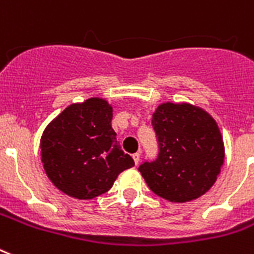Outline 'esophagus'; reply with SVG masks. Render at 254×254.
Segmentation results:
<instances>
[{
  "instance_id": "1",
  "label": "esophagus",
  "mask_w": 254,
  "mask_h": 254,
  "mask_svg": "<svg viewBox=\"0 0 254 254\" xmlns=\"http://www.w3.org/2000/svg\"><path fill=\"white\" fill-rule=\"evenodd\" d=\"M132 159H133V161H135V164H139V161H140V153L139 152H136V153H133L132 155Z\"/></svg>"
}]
</instances>
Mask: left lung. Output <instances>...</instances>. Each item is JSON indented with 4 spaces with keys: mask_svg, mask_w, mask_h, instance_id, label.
Segmentation results:
<instances>
[{
    "mask_svg": "<svg viewBox=\"0 0 254 254\" xmlns=\"http://www.w3.org/2000/svg\"><path fill=\"white\" fill-rule=\"evenodd\" d=\"M159 156L139 172L152 191L184 203L207 192L220 174L224 144L207 111L190 103H161L152 118Z\"/></svg>",
    "mask_w": 254,
    "mask_h": 254,
    "instance_id": "1",
    "label": "left lung"
}]
</instances>
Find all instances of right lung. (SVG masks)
<instances>
[{
  "label": "right lung",
  "instance_id": "right-lung-1",
  "mask_svg": "<svg viewBox=\"0 0 254 254\" xmlns=\"http://www.w3.org/2000/svg\"><path fill=\"white\" fill-rule=\"evenodd\" d=\"M111 119L110 103L94 97L72 103L47 126L40 139L42 162L60 191L76 199H93L135 165L117 141Z\"/></svg>",
  "mask_w": 254,
  "mask_h": 254
}]
</instances>
